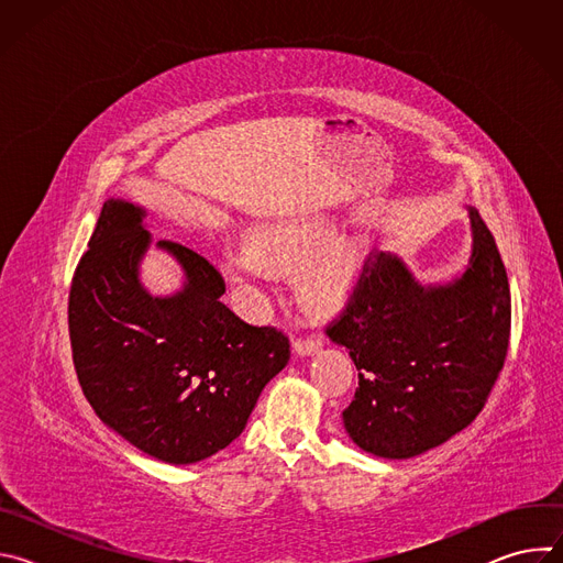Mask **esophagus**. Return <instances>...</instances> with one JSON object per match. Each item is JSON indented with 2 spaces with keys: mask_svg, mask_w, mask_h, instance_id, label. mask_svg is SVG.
<instances>
[{
  "mask_svg": "<svg viewBox=\"0 0 563 563\" xmlns=\"http://www.w3.org/2000/svg\"><path fill=\"white\" fill-rule=\"evenodd\" d=\"M320 347H323V341H320V336H309V339H296L294 341V352L298 356H311Z\"/></svg>",
  "mask_w": 563,
  "mask_h": 563,
  "instance_id": "34e87169",
  "label": "esophagus"
}]
</instances>
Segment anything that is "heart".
<instances>
[{"mask_svg":"<svg viewBox=\"0 0 563 563\" xmlns=\"http://www.w3.org/2000/svg\"><path fill=\"white\" fill-rule=\"evenodd\" d=\"M367 252L354 235H336L325 222H274L247 238V250L220 261L224 280L243 294L254 291L269 274L285 276L305 264L298 296L316 316L339 311L352 296L365 269Z\"/></svg>","mask_w":563,"mask_h":563,"instance_id":"obj_1","label":"heart"}]
</instances>
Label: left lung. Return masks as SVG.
<instances>
[{"mask_svg":"<svg viewBox=\"0 0 563 563\" xmlns=\"http://www.w3.org/2000/svg\"><path fill=\"white\" fill-rule=\"evenodd\" d=\"M461 276L423 285L394 254H372L328 336L350 350L358 387L343 423L383 459L423 454L484 410L510 341V287L497 243L467 207Z\"/></svg>","mask_w":563,"mask_h":563,"instance_id":"8db88e82","label":"left lung"}]
</instances>
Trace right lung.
Instances as JSON below:
<instances>
[{"label": "right lung", "mask_w": 563, "mask_h": 563, "mask_svg": "<svg viewBox=\"0 0 563 563\" xmlns=\"http://www.w3.org/2000/svg\"><path fill=\"white\" fill-rule=\"evenodd\" d=\"M146 211L107 200L68 294L77 380L96 415L148 456L202 461L245 430L263 387L287 365L289 341L240 320L224 280L194 250L157 240L185 274L172 296H151L140 263L151 247Z\"/></svg>", "instance_id": "add662e5"}]
</instances>
